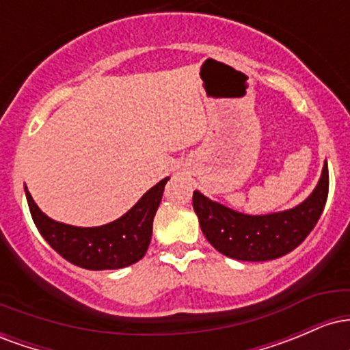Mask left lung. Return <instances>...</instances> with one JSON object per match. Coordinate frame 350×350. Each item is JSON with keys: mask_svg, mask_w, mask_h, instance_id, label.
<instances>
[{"mask_svg": "<svg viewBox=\"0 0 350 350\" xmlns=\"http://www.w3.org/2000/svg\"><path fill=\"white\" fill-rule=\"evenodd\" d=\"M329 192L327 161L314 191L288 211L248 215L194 191L192 206L208 243L228 258L267 262L295 250L309 235L323 214Z\"/></svg>", "mask_w": 350, "mask_h": 350, "instance_id": "obj_1", "label": "left lung"}]
</instances>
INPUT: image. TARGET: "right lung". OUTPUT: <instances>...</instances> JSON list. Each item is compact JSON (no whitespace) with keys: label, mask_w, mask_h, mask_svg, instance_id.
Masks as SVG:
<instances>
[{"label":"right lung","mask_w":350,"mask_h":350,"mask_svg":"<svg viewBox=\"0 0 350 350\" xmlns=\"http://www.w3.org/2000/svg\"><path fill=\"white\" fill-rule=\"evenodd\" d=\"M170 178L146 191L126 214L98 227H75L47 217L26 191L27 206L39 234L62 258L85 270H118L143 258L150 247L152 219Z\"/></svg>","instance_id":"1"}]
</instances>
